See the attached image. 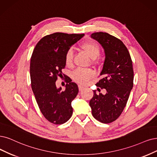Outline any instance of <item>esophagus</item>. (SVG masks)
<instances>
[{
	"label": "esophagus",
	"mask_w": 157,
	"mask_h": 157,
	"mask_svg": "<svg viewBox=\"0 0 157 157\" xmlns=\"http://www.w3.org/2000/svg\"><path fill=\"white\" fill-rule=\"evenodd\" d=\"M78 88H79V91H82V90H83L85 89V86H82V85H78Z\"/></svg>",
	"instance_id": "esophagus-1"
}]
</instances>
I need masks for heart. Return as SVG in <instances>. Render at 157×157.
I'll return each instance as SVG.
<instances>
[{"instance_id": "1", "label": "heart", "mask_w": 157, "mask_h": 157, "mask_svg": "<svg viewBox=\"0 0 157 157\" xmlns=\"http://www.w3.org/2000/svg\"><path fill=\"white\" fill-rule=\"evenodd\" d=\"M82 49L87 53V54L92 58L96 59L99 56L100 52V46L95 42L85 43L82 46ZM74 56V51L72 48L67 50L65 54V63L67 66H71L72 64ZM94 73L90 69L78 68L72 73L73 79L78 83H85L89 79L94 76Z\"/></svg>"}]
</instances>
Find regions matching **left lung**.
<instances>
[{
    "mask_svg": "<svg viewBox=\"0 0 157 157\" xmlns=\"http://www.w3.org/2000/svg\"><path fill=\"white\" fill-rule=\"evenodd\" d=\"M91 38L97 40L105 52V58L101 79L96 86L107 91L105 94H96L89 104L92 116L103 124L117 120L124 111L133 86L134 72L129 52L123 42L111 35L95 32Z\"/></svg>",
    "mask_w": 157,
    "mask_h": 157,
    "instance_id": "1",
    "label": "left lung"
}]
</instances>
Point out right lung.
I'll return each mask as SVG.
<instances>
[{
    "label": "right lung",
    "instance_id": "1",
    "mask_svg": "<svg viewBox=\"0 0 157 157\" xmlns=\"http://www.w3.org/2000/svg\"><path fill=\"white\" fill-rule=\"evenodd\" d=\"M84 34L57 32L40 39L35 47L30 61V78L37 105L46 120L62 124L72 115L71 103L78 93V86L67 78L65 89L57 88L56 82L65 68V54Z\"/></svg>",
    "mask_w": 157,
    "mask_h": 157
}]
</instances>
